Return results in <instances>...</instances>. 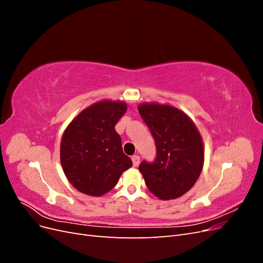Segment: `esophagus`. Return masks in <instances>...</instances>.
<instances>
[{
  "label": "esophagus",
  "instance_id": "esophagus-1",
  "mask_svg": "<svg viewBox=\"0 0 263 263\" xmlns=\"http://www.w3.org/2000/svg\"><path fill=\"white\" fill-rule=\"evenodd\" d=\"M132 160H133L134 166H138V164H139V162H140V157L137 156V155H135V156L132 157Z\"/></svg>",
  "mask_w": 263,
  "mask_h": 263
}]
</instances>
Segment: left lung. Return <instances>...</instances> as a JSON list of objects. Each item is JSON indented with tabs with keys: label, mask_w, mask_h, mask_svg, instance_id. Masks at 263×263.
<instances>
[{
	"label": "left lung",
	"mask_w": 263,
	"mask_h": 263,
	"mask_svg": "<svg viewBox=\"0 0 263 263\" xmlns=\"http://www.w3.org/2000/svg\"><path fill=\"white\" fill-rule=\"evenodd\" d=\"M139 114L153 135L156 158L144 160L139 171L147 187L161 200L186 193L200 177L204 162L203 141L193 122L170 105L141 104Z\"/></svg>",
	"instance_id": "1"
}]
</instances>
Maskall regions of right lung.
I'll use <instances>...</instances> for the list:
<instances>
[{
	"label": "right lung",
	"mask_w": 263,
	"mask_h": 263,
	"mask_svg": "<svg viewBox=\"0 0 263 263\" xmlns=\"http://www.w3.org/2000/svg\"><path fill=\"white\" fill-rule=\"evenodd\" d=\"M126 109L124 102H99L82 110L67 127L60 146L61 165L80 192L92 196L107 193L133 165L115 130Z\"/></svg>",
	"instance_id": "obj_1"
}]
</instances>
